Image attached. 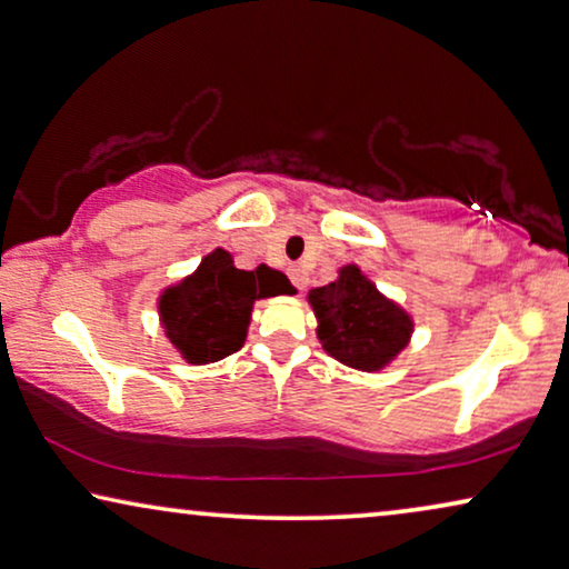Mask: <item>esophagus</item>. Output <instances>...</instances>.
Segmentation results:
<instances>
[{"label":"esophagus","instance_id":"34e87169","mask_svg":"<svg viewBox=\"0 0 569 569\" xmlns=\"http://www.w3.org/2000/svg\"><path fill=\"white\" fill-rule=\"evenodd\" d=\"M287 274H290L292 284L298 287V290H302V287H305V271L298 264H295V267H290V271H287Z\"/></svg>","mask_w":569,"mask_h":569}]
</instances>
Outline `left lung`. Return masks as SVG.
Returning a JSON list of instances; mask_svg holds the SVG:
<instances>
[{
    "mask_svg": "<svg viewBox=\"0 0 569 569\" xmlns=\"http://www.w3.org/2000/svg\"><path fill=\"white\" fill-rule=\"evenodd\" d=\"M318 339L341 365L377 372L398 357L413 333V320L387 300L359 267H343L339 279L310 290Z\"/></svg>",
    "mask_w": 569,
    "mask_h": 569,
    "instance_id": "obj_1",
    "label": "left lung"
}]
</instances>
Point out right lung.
<instances>
[{
	"instance_id": "obj_1",
	"label": "right lung",
	"mask_w": 569,
	"mask_h": 569,
	"mask_svg": "<svg viewBox=\"0 0 569 569\" xmlns=\"http://www.w3.org/2000/svg\"><path fill=\"white\" fill-rule=\"evenodd\" d=\"M284 292L292 287L282 271L236 269L233 257L216 249L194 274L161 295V326L189 365H210L241 349L253 302Z\"/></svg>"
}]
</instances>
